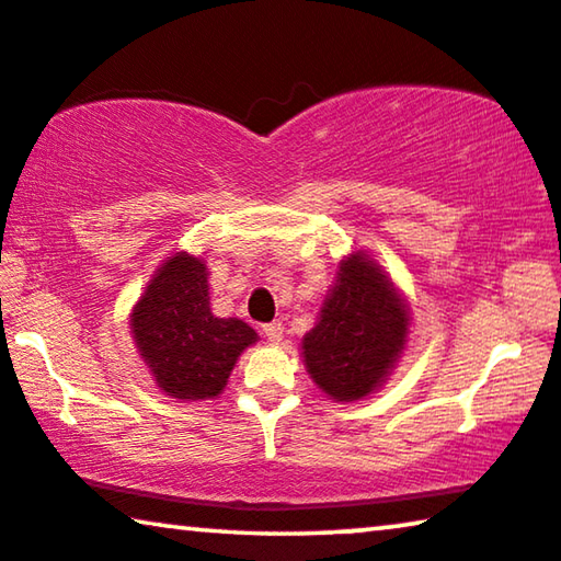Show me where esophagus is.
<instances>
[{"label": "esophagus", "mask_w": 561, "mask_h": 561, "mask_svg": "<svg viewBox=\"0 0 561 561\" xmlns=\"http://www.w3.org/2000/svg\"><path fill=\"white\" fill-rule=\"evenodd\" d=\"M263 334L267 341H271V344H278V341H283V327L280 323H265Z\"/></svg>", "instance_id": "esophagus-1"}]
</instances>
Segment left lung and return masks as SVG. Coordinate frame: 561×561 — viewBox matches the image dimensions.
<instances>
[{"mask_svg":"<svg viewBox=\"0 0 561 561\" xmlns=\"http://www.w3.org/2000/svg\"><path fill=\"white\" fill-rule=\"evenodd\" d=\"M410 334V308L364 250L339 263L319 321L300 341L308 375L336 402L385 385Z\"/></svg>","mask_w":561,"mask_h":561,"instance_id":"obj_1","label":"left lung"}]
</instances>
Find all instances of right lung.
<instances>
[{"label": "right lung", "instance_id": "obj_1", "mask_svg": "<svg viewBox=\"0 0 561 561\" xmlns=\"http://www.w3.org/2000/svg\"><path fill=\"white\" fill-rule=\"evenodd\" d=\"M207 265L176 253L153 273L131 313V334L161 392L174 400H215L238 356L257 334L209 308Z\"/></svg>", "mask_w": 561, "mask_h": 561}]
</instances>
